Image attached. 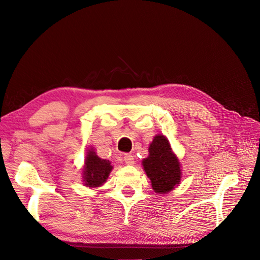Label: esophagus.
<instances>
[{
  "label": "esophagus",
  "mask_w": 260,
  "mask_h": 260,
  "mask_svg": "<svg viewBox=\"0 0 260 260\" xmlns=\"http://www.w3.org/2000/svg\"><path fill=\"white\" fill-rule=\"evenodd\" d=\"M123 160L127 165H133L134 164V157L132 154H125L123 156Z\"/></svg>",
  "instance_id": "34e87169"
}]
</instances>
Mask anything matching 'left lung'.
<instances>
[{
	"mask_svg": "<svg viewBox=\"0 0 260 260\" xmlns=\"http://www.w3.org/2000/svg\"><path fill=\"white\" fill-rule=\"evenodd\" d=\"M143 166L155 192H169L181 180L179 159L172 153L164 135L154 138L149 147V156L143 159Z\"/></svg>",
	"mask_w": 260,
	"mask_h": 260,
	"instance_id": "left-lung-1",
	"label": "left lung"
}]
</instances>
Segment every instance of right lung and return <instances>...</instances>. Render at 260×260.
<instances>
[{
	"label": "right lung",
	"mask_w": 260,
	"mask_h": 260,
	"mask_svg": "<svg viewBox=\"0 0 260 260\" xmlns=\"http://www.w3.org/2000/svg\"><path fill=\"white\" fill-rule=\"evenodd\" d=\"M112 168L109 160L98 157L94 151L90 150L85 157L83 169V181L85 185L89 187L101 186L108 179Z\"/></svg>",
	"instance_id": "obj_1"
}]
</instances>
